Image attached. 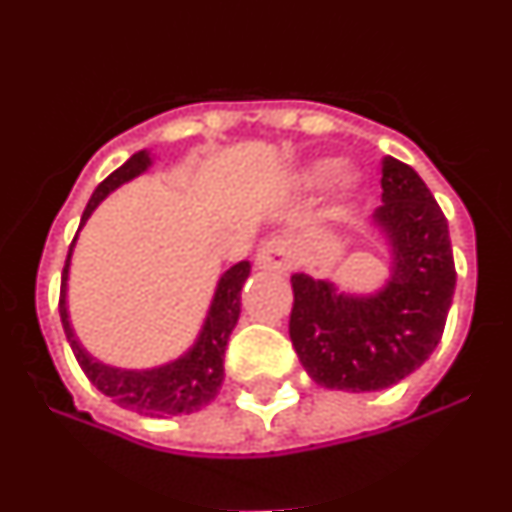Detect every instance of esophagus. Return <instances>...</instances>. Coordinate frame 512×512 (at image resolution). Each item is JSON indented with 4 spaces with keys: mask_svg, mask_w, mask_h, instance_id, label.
<instances>
[{
    "mask_svg": "<svg viewBox=\"0 0 512 512\" xmlns=\"http://www.w3.org/2000/svg\"><path fill=\"white\" fill-rule=\"evenodd\" d=\"M295 264V253L289 248L287 241L282 238H274V241L264 243L256 253V266L264 271H277V274H284L287 269H292Z\"/></svg>",
    "mask_w": 512,
    "mask_h": 512,
    "instance_id": "obj_1",
    "label": "esophagus"
}]
</instances>
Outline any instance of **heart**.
I'll list each match as a JSON object with an SVG mask.
<instances>
[{
	"mask_svg": "<svg viewBox=\"0 0 512 512\" xmlns=\"http://www.w3.org/2000/svg\"><path fill=\"white\" fill-rule=\"evenodd\" d=\"M338 171V164L333 161V158H318V161H312L310 166H307L305 171L300 174V184L307 189H315V187H323L325 182H328L330 176L336 174ZM356 184H359V179H356L354 171L343 169L341 174H338V187H341L343 194H351L356 189Z\"/></svg>",
	"mask_w": 512,
	"mask_h": 512,
	"instance_id": "1",
	"label": "heart"
}]
</instances>
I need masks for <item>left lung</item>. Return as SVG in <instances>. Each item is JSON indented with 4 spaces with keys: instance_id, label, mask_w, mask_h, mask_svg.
<instances>
[{
    "instance_id": "obj_1",
    "label": "left lung",
    "mask_w": 512,
    "mask_h": 512,
    "mask_svg": "<svg viewBox=\"0 0 512 512\" xmlns=\"http://www.w3.org/2000/svg\"><path fill=\"white\" fill-rule=\"evenodd\" d=\"M374 223L390 243V279L374 295L292 274L289 338L312 382L374 392L413 374L443 336L456 287L449 223L431 189L397 158L382 161Z\"/></svg>"
}]
</instances>
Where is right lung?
<instances>
[{"mask_svg": "<svg viewBox=\"0 0 512 512\" xmlns=\"http://www.w3.org/2000/svg\"><path fill=\"white\" fill-rule=\"evenodd\" d=\"M153 164V158L148 151H138L125 161L117 171H112L97 189H94L92 200H89L87 210L81 215V225L87 223L92 212L97 210L99 202L117 187L140 176L148 166ZM76 243V238H74ZM74 243L66 256V266H63L61 277V300H58V312H61L63 333L69 338L71 351H74L76 361L84 369L89 382L97 387L102 395L110 397L115 405L133 413L148 415V418H166V415H189L197 410L207 408L215 395L223 387L225 369V346L233 333L238 315H241V289L246 284L248 274H251V264L241 261V264L230 266L225 271L220 282H217L215 297L207 310L205 325H202L200 336L192 343L189 351H184L176 361L169 364L153 366V369H120V366L102 364L94 359L87 348L81 346L76 338L74 328L69 320V307H66V282H69V266L71 253H74Z\"/></svg>", "mask_w": 512, "mask_h": 512, "instance_id": "add662e5", "label": "right lung"}]
</instances>
